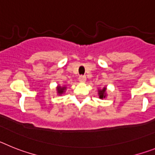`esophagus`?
<instances>
[{
	"instance_id": "esophagus-1",
	"label": "esophagus",
	"mask_w": 155,
	"mask_h": 155,
	"mask_svg": "<svg viewBox=\"0 0 155 155\" xmlns=\"http://www.w3.org/2000/svg\"><path fill=\"white\" fill-rule=\"evenodd\" d=\"M86 80H87V77L85 76H80L79 77V81L80 83H85Z\"/></svg>"
}]
</instances>
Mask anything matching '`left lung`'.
I'll use <instances>...</instances> for the list:
<instances>
[{
  "instance_id": "left-lung-1",
  "label": "left lung",
  "mask_w": 155,
  "mask_h": 155,
  "mask_svg": "<svg viewBox=\"0 0 155 155\" xmlns=\"http://www.w3.org/2000/svg\"><path fill=\"white\" fill-rule=\"evenodd\" d=\"M98 95H99V97L101 99L105 98V97L107 96V94H106V87H104L101 90H98Z\"/></svg>"
}]
</instances>
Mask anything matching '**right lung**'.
Segmentation results:
<instances>
[{"label":"right lung","instance_id":"add662e5","mask_svg":"<svg viewBox=\"0 0 155 155\" xmlns=\"http://www.w3.org/2000/svg\"><path fill=\"white\" fill-rule=\"evenodd\" d=\"M65 90H66V87H61V86H58V87H57L58 94V95H61V94L64 92V91H65Z\"/></svg>","mask_w":155,"mask_h":155}]
</instances>
